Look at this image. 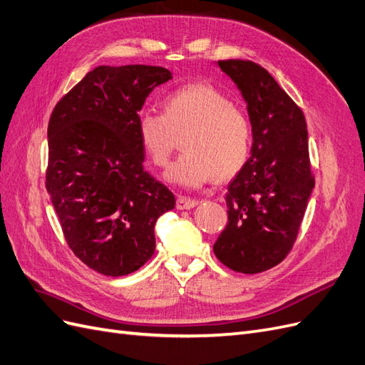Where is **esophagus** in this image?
<instances>
[{
	"label": "esophagus",
	"instance_id": "esophagus-1",
	"mask_svg": "<svg viewBox=\"0 0 365 365\" xmlns=\"http://www.w3.org/2000/svg\"><path fill=\"white\" fill-rule=\"evenodd\" d=\"M196 205H197V201L193 200V197L178 196V200H176V208H178V210H190Z\"/></svg>",
	"mask_w": 365,
	"mask_h": 365
}]
</instances>
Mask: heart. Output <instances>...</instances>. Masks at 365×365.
<instances>
[{"instance_id":"heart-1","label":"heart","mask_w":365,"mask_h":365,"mask_svg":"<svg viewBox=\"0 0 365 365\" xmlns=\"http://www.w3.org/2000/svg\"><path fill=\"white\" fill-rule=\"evenodd\" d=\"M164 114L143 111L137 134L143 149L157 165H165L175 134L187 130L182 155L164 178L185 189H197L213 178L227 180L244 168L251 148L248 117L230 98L207 83L180 88L164 97Z\"/></svg>"}]
</instances>
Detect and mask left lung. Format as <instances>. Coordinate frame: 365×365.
<instances>
[{
  "label": "left lung",
  "instance_id": "obj_1",
  "mask_svg": "<svg viewBox=\"0 0 365 365\" xmlns=\"http://www.w3.org/2000/svg\"><path fill=\"white\" fill-rule=\"evenodd\" d=\"M247 103L252 145L228 184V224L213 245L225 267L267 271L292 248L315 185L306 120L274 77L251 61H219Z\"/></svg>",
  "mask_w": 365,
  "mask_h": 365
}]
</instances>
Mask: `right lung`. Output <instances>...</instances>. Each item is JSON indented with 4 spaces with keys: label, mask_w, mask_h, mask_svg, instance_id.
Here are the masks:
<instances>
[{
    "label": "right lung",
    "mask_w": 365,
    "mask_h": 365,
    "mask_svg": "<svg viewBox=\"0 0 365 365\" xmlns=\"http://www.w3.org/2000/svg\"><path fill=\"white\" fill-rule=\"evenodd\" d=\"M172 73L152 65H101L54 106L47 192L73 252L109 277L141 268L173 193L145 170L137 117Z\"/></svg>",
    "instance_id": "1"
}]
</instances>
